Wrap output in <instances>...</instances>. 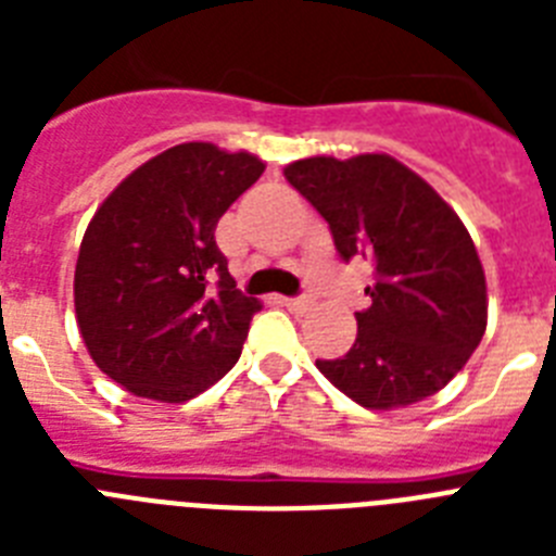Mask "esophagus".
<instances>
[{
    "label": "esophagus",
    "instance_id": "esophagus-1",
    "mask_svg": "<svg viewBox=\"0 0 556 556\" xmlns=\"http://www.w3.org/2000/svg\"><path fill=\"white\" fill-rule=\"evenodd\" d=\"M281 303L294 314H303L312 308V301H308V298H281Z\"/></svg>",
    "mask_w": 556,
    "mask_h": 556
}]
</instances>
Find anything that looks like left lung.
<instances>
[{"label": "left lung", "mask_w": 556, "mask_h": 556, "mask_svg": "<svg viewBox=\"0 0 556 556\" xmlns=\"http://www.w3.org/2000/svg\"><path fill=\"white\" fill-rule=\"evenodd\" d=\"M283 175L320 211L345 262L376 264L356 342L345 356L317 358V370L365 409H401L443 390L488 328L484 269L456 211L384 152L314 155Z\"/></svg>", "instance_id": "left-lung-1"}]
</instances>
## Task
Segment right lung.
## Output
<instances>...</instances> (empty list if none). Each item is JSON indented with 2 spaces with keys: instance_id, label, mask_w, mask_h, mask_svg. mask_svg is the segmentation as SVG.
I'll return each mask as SVG.
<instances>
[{
  "instance_id": "1",
  "label": "right lung",
  "mask_w": 556,
  "mask_h": 556,
  "mask_svg": "<svg viewBox=\"0 0 556 556\" xmlns=\"http://www.w3.org/2000/svg\"><path fill=\"white\" fill-rule=\"evenodd\" d=\"M262 172L250 152L186 141L132 169L88 223L77 328L94 365L132 395L184 404L242 356L262 303L236 289L214 230Z\"/></svg>"
}]
</instances>
